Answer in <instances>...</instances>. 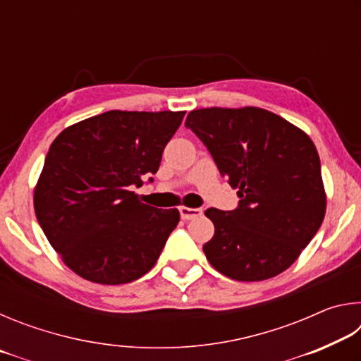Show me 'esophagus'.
Returning <instances> with one entry per match:
<instances>
[{
    "label": "esophagus",
    "mask_w": 361,
    "mask_h": 361,
    "mask_svg": "<svg viewBox=\"0 0 361 361\" xmlns=\"http://www.w3.org/2000/svg\"><path fill=\"white\" fill-rule=\"evenodd\" d=\"M180 215L183 219H194L202 215V210L200 209H189V207L181 205L180 207Z\"/></svg>",
    "instance_id": "obj_1"
}]
</instances>
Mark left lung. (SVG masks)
I'll list each match as a JSON object with an SVG mask.
<instances>
[{
    "mask_svg": "<svg viewBox=\"0 0 361 361\" xmlns=\"http://www.w3.org/2000/svg\"><path fill=\"white\" fill-rule=\"evenodd\" d=\"M221 176L239 189L232 212L209 209L215 234L204 245L210 264L239 282L279 276L320 229L326 192L310 137L256 106L200 108L186 118Z\"/></svg>",
    "mask_w": 361,
    "mask_h": 361,
    "instance_id": "8db88e82",
    "label": "left lung"
}]
</instances>
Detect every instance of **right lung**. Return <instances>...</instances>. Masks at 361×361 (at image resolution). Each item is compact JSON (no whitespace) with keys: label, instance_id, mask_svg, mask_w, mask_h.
I'll return each instance as SVG.
<instances>
[{"label":"right lung","instance_id":"obj_1","mask_svg":"<svg viewBox=\"0 0 361 361\" xmlns=\"http://www.w3.org/2000/svg\"><path fill=\"white\" fill-rule=\"evenodd\" d=\"M185 113L113 109L66 127L52 142L35 186V213L79 277L122 285L156 264L180 212L143 204L132 189L157 172Z\"/></svg>","mask_w":361,"mask_h":361}]
</instances>
